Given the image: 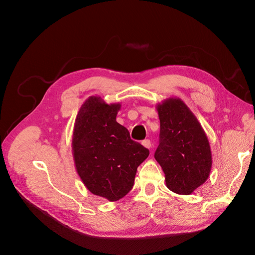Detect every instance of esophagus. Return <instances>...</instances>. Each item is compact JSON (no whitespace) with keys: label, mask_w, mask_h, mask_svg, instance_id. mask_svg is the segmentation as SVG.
I'll use <instances>...</instances> for the list:
<instances>
[{"label":"esophagus","mask_w":255,"mask_h":255,"mask_svg":"<svg viewBox=\"0 0 255 255\" xmlns=\"http://www.w3.org/2000/svg\"><path fill=\"white\" fill-rule=\"evenodd\" d=\"M142 145H143L144 147L150 148V147H151V142H150L149 140H143V141H142Z\"/></svg>","instance_id":"obj_1"}]
</instances>
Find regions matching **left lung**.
Returning <instances> with one entry per match:
<instances>
[{
    "label": "left lung",
    "instance_id": "obj_1",
    "mask_svg": "<svg viewBox=\"0 0 255 255\" xmlns=\"http://www.w3.org/2000/svg\"><path fill=\"white\" fill-rule=\"evenodd\" d=\"M160 120L155 159L165 185L177 194H191L206 181L213 160L207 135L183 100L172 97L157 105Z\"/></svg>",
    "mask_w": 255,
    "mask_h": 255
}]
</instances>
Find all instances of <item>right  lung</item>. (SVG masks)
<instances>
[{"label": "right lung", "instance_id": "obj_1", "mask_svg": "<svg viewBox=\"0 0 255 255\" xmlns=\"http://www.w3.org/2000/svg\"><path fill=\"white\" fill-rule=\"evenodd\" d=\"M120 109L121 104L108 105L99 96L89 97L77 114L72 133V155L80 178L87 190L110 202L131 190L137 166L149 155L116 122Z\"/></svg>", "mask_w": 255, "mask_h": 255}]
</instances>
